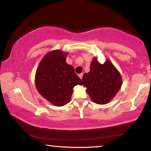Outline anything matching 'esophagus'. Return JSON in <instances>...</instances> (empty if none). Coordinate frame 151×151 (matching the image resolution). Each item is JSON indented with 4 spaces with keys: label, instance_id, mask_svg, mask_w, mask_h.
<instances>
[{
    "label": "esophagus",
    "instance_id": "1",
    "mask_svg": "<svg viewBox=\"0 0 151 151\" xmlns=\"http://www.w3.org/2000/svg\"><path fill=\"white\" fill-rule=\"evenodd\" d=\"M83 73H80V74H79V75H78V76H79V77H80V78L81 79V80H82V78H83Z\"/></svg>",
    "mask_w": 151,
    "mask_h": 151
}]
</instances>
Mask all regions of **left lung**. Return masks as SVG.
<instances>
[{
	"mask_svg": "<svg viewBox=\"0 0 151 151\" xmlns=\"http://www.w3.org/2000/svg\"><path fill=\"white\" fill-rule=\"evenodd\" d=\"M90 69L88 73L83 74L82 84L94 103H107L122 86L121 75L108 60L101 64L94 58Z\"/></svg>",
	"mask_w": 151,
	"mask_h": 151,
	"instance_id": "obj_1",
	"label": "left lung"
}]
</instances>
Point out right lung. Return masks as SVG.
<instances>
[{
    "instance_id": "right-lung-1",
    "label": "right lung",
    "mask_w": 151,
    "mask_h": 151,
    "mask_svg": "<svg viewBox=\"0 0 151 151\" xmlns=\"http://www.w3.org/2000/svg\"><path fill=\"white\" fill-rule=\"evenodd\" d=\"M67 54L54 50L43 58L37 68L36 88L42 96L57 106L68 104L75 86L82 85V80L73 66L67 64Z\"/></svg>"
}]
</instances>
